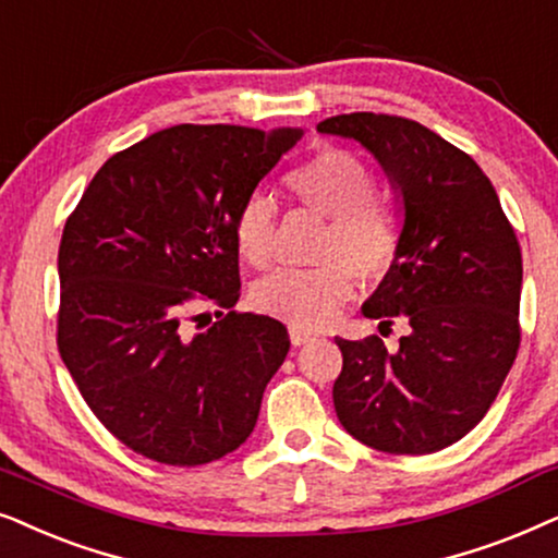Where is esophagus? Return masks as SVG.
I'll list each match as a JSON object with an SVG mask.
<instances>
[{"label": "esophagus", "mask_w": 558, "mask_h": 558, "mask_svg": "<svg viewBox=\"0 0 558 558\" xmlns=\"http://www.w3.org/2000/svg\"><path fill=\"white\" fill-rule=\"evenodd\" d=\"M314 337H311L308 331H303V329H291V341L295 347H301V344H306V341H311Z\"/></svg>", "instance_id": "1"}]
</instances>
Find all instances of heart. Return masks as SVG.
Returning a JSON list of instances; mask_svg holds the SVG:
<instances>
[{
    "label": "heart",
    "instance_id": "obj_1",
    "mask_svg": "<svg viewBox=\"0 0 558 558\" xmlns=\"http://www.w3.org/2000/svg\"><path fill=\"white\" fill-rule=\"evenodd\" d=\"M291 198L303 209L329 219L318 244L316 270L270 275L252 291L259 314L314 331L331 324L354 293L356 280L373 286L392 270L403 244L396 209L377 198L375 173L360 155L324 147L283 178ZM278 240V209L255 193L234 217V247L255 270L270 267Z\"/></svg>",
    "mask_w": 558,
    "mask_h": 558
}]
</instances>
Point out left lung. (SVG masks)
Segmentation results:
<instances>
[{"instance_id":"left-lung-1","label":"left lung","mask_w":558,"mask_h":558,"mask_svg":"<svg viewBox=\"0 0 558 558\" xmlns=\"http://www.w3.org/2000/svg\"><path fill=\"white\" fill-rule=\"evenodd\" d=\"M318 132L365 145L405 209L400 255L362 311L411 329L396 352L377 333L337 339L339 423L388 454L451 447L485 418L521 347V244L477 162L413 119L352 111Z\"/></svg>"}]
</instances>
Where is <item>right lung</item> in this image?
Segmentation results:
<instances>
[{
  "instance_id": "1",
  "label": "right lung",
  "mask_w": 558,
  "mask_h": 558,
  "mask_svg": "<svg viewBox=\"0 0 558 558\" xmlns=\"http://www.w3.org/2000/svg\"><path fill=\"white\" fill-rule=\"evenodd\" d=\"M301 130L175 124L111 155L65 219L58 352L111 436L196 466L247 441L291 339L240 301L234 217ZM218 322L193 335L191 305Z\"/></svg>"
}]
</instances>
